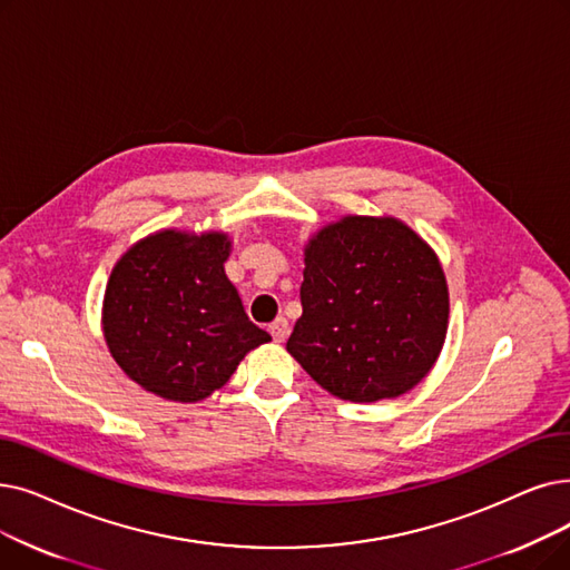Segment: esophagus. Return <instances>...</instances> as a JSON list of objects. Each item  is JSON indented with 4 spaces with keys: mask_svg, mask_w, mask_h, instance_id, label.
Returning a JSON list of instances; mask_svg holds the SVG:
<instances>
[{
    "mask_svg": "<svg viewBox=\"0 0 570 570\" xmlns=\"http://www.w3.org/2000/svg\"><path fill=\"white\" fill-rule=\"evenodd\" d=\"M288 333H291V326H288V318H284V316H277L269 324V335L275 337V342H284L288 337Z\"/></svg>",
    "mask_w": 570,
    "mask_h": 570,
    "instance_id": "esophagus-1",
    "label": "esophagus"
}]
</instances>
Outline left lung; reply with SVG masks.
<instances>
[{"instance_id": "obj_1", "label": "left lung", "mask_w": 570, "mask_h": 570, "mask_svg": "<svg viewBox=\"0 0 570 570\" xmlns=\"http://www.w3.org/2000/svg\"><path fill=\"white\" fill-rule=\"evenodd\" d=\"M301 303L286 352L352 403L399 399L435 365L450 288L431 244L395 216L346 214L305 242Z\"/></svg>"}]
</instances>
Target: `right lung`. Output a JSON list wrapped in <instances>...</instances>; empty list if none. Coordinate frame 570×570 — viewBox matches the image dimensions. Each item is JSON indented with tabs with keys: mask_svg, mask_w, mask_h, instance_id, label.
Listing matches in <instances>:
<instances>
[{
	"mask_svg": "<svg viewBox=\"0 0 570 570\" xmlns=\"http://www.w3.org/2000/svg\"><path fill=\"white\" fill-rule=\"evenodd\" d=\"M224 230L163 228L137 239L109 275L102 333L118 367L165 401L197 403L272 337L254 326L224 263Z\"/></svg>",
	"mask_w": 570,
	"mask_h": 570,
	"instance_id": "1",
	"label": "right lung"
}]
</instances>
